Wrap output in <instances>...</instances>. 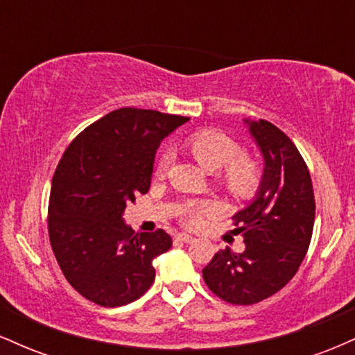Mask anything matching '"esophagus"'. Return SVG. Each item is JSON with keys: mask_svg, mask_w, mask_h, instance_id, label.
Returning a JSON list of instances; mask_svg holds the SVG:
<instances>
[{"mask_svg": "<svg viewBox=\"0 0 355 355\" xmlns=\"http://www.w3.org/2000/svg\"><path fill=\"white\" fill-rule=\"evenodd\" d=\"M178 240V242H183V243H191L193 242V237H191V235H189V234H178L177 237H175Z\"/></svg>", "mask_w": 355, "mask_h": 355, "instance_id": "1", "label": "esophagus"}]
</instances>
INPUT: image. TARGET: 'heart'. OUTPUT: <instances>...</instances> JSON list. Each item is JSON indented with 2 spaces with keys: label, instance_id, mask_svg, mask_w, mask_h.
Here are the masks:
<instances>
[{
  "label": "heart",
  "instance_id": "1",
  "mask_svg": "<svg viewBox=\"0 0 355 355\" xmlns=\"http://www.w3.org/2000/svg\"><path fill=\"white\" fill-rule=\"evenodd\" d=\"M183 146L193 155L195 160L209 172H218V182L235 197H250L262 180V168L250 155L239 153L240 146L234 138L218 130H197L183 140ZM170 155L164 152L158 157L155 173L164 175L168 168ZM210 210L207 203L190 202L182 209V220L187 225H197Z\"/></svg>",
  "mask_w": 355,
  "mask_h": 355
}]
</instances>
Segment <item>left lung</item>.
<instances>
[{"label":"left lung","mask_w":355,"mask_h":355,"mask_svg":"<svg viewBox=\"0 0 355 355\" xmlns=\"http://www.w3.org/2000/svg\"><path fill=\"white\" fill-rule=\"evenodd\" d=\"M243 121L266 164L255 198L234 215L245 250H218L202 270L207 287L235 305L260 302L291 282L315 220L311 173L297 146L270 121Z\"/></svg>","instance_id":"left-lung-1"}]
</instances>
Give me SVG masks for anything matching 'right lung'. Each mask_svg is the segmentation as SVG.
Listing matches in <instances>:
<instances>
[{
	"label": "right lung",
	"instance_id": "1",
	"mask_svg": "<svg viewBox=\"0 0 355 355\" xmlns=\"http://www.w3.org/2000/svg\"><path fill=\"white\" fill-rule=\"evenodd\" d=\"M187 121L155 110L120 108L64 150L51 180L48 234L64 279L85 299L120 307L153 284V259L172 247V237L162 229L135 234L123 211L148 191L162 140Z\"/></svg>",
	"mask_w": 355,
	"mask_h": 355
}]
</instances>
